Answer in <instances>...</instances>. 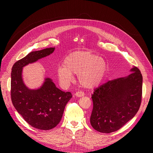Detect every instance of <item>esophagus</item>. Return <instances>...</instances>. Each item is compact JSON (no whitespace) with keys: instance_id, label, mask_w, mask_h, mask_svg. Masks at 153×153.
<instances>
[{"instance_id":"obj_1","label":"esophagus","mask_w":153,"mask_h":153,"mask_svg":"<svg viewBox=\"0 0 153 153\" xmlns=\"http://www.w3.org/2000/svg\"><path fill=\"white\" fill-rule=\"evenodd\" d=\"M75 95L77 97H83V96L84 95V93L82 92H77L75 94Z\"/></svg>"}]
</instances>
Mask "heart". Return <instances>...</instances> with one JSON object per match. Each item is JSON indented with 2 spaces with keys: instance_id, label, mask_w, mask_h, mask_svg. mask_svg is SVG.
<instances>
[{
  "instance_id": "b5f03b06",
  "label": "heart",
  "mask_w": 153,
  "mask_h": 153,
  "mask_svg": "<svg viewBox=\"0 0 153 153\" xmlns=\"http://www.w3.org/2000/svg\"><path fill=\"white\" fill-rule=\"evenodd\" d=\"M107 68L106 61L89 51H76L69 54L64 60V65L56 69L59 82L68 85L78 74L79 82L86 89H92L102 81Z\"/></svg>"
}]
</instances>
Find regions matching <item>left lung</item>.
<instances>
[{"mask_svg":"<svg viewBox=\"0 0 153 153\" xmlns=\"http://www.w3.org/2000/svg\"><path fill=\"white\" fill-rule=\"evenodd\" d=\"M128 76L109 81L94 90L93 110L90 118L97 131H117L137 113L141 102L143 77L133 67Z\"/></svg>","mask_w":153,"mask_h":153,"instance_id":"1","label":"left lung"}]
</instances>
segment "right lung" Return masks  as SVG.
<instances>
[{
  "instance_id": "1",
  "label": "right lung",
  "mask_w": 153,
  "mask_h": 153,
  "mask_svg": "<svg viewBox=\"0 0 153 153\" xmlns=\"http://www.w3.org/2000/svg\"><path fill=\"white\" fill-rule=\"evenodd\" d=\"M54 49L49 48L30 53L13 64L11 72V99L14 107L29 125L42 130H51L59 123L72 94L59 89L49 77L45 79L39 88L29 89L23 82L22 71L23 67L49 56Z\"/></svg>"
}]
</instances>
